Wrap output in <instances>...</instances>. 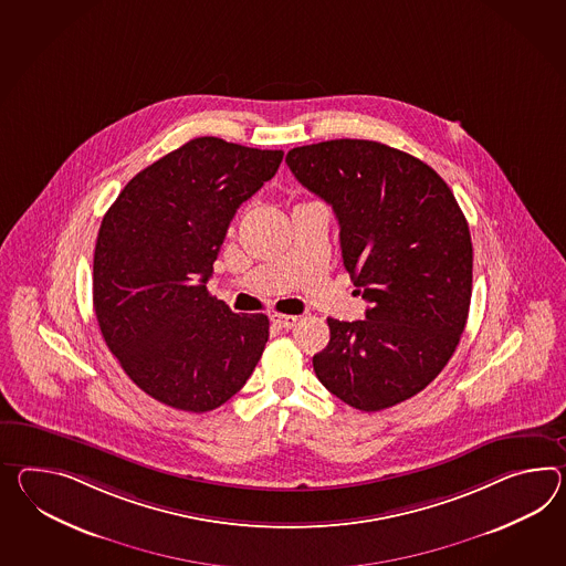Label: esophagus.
Returning a JSON list of instances; mask_svg holds the SVG:
<instances>
[{
  "mask_svg": "<svg viewBox=\"0 0 566 566\" xmlns=\"http://www.w3.org/2000/svg\"><path fill=\"white\" fill-rule=\"evenodd\" d=\"M270 321H272V325H276V327H280V329H292V327L296 325L298 317H294V315H282V313H274V315L270 317Z\"/></svg>",
  "mask_w": 566,
  "mask_h": 566,
  "instance_id": "1",
  "label": "esophagus"
}]
</instances>
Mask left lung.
Returning <instances> with one entry per match:
<instances>
[{"label": "left lung", "mask_w": 566, "mask_h": 566, "mask_svg": "<svg viewBox=\"0 0 566 566\" xmlns=\"http://www.w3.org/2000/svg\"><path fill=\"white\" fill-rule=\"evenodd\" d=\"M286 164L332 205L345 270L370 303L364 321L327 318L332 339L313 358L321 385L366 413L411 399L469 318L472 243L454 193L428 164L376 140L304 145Z\"/></svg>", "instance_id": "obj_1"}]
</instances>
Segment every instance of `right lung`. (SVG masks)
<instances>
[{"label": "right lung", "instance_id": "right-lung-1", "mask_svg": "<svg viewBox=\"0 0 566 566\" xmlns=\"http://www.w3.org/2000/svg\"><path fill=\"white\" fill-rule=\"evenodd\" d=\"M284 151L198 137L128 181L94 251L104 342L149 397L207 413L239 392L262 358L270 321L210 296L208 277L237 208L272 180Z\"/></svg>", "mask_w": 566, "mask_h": 566}]
</instances>
